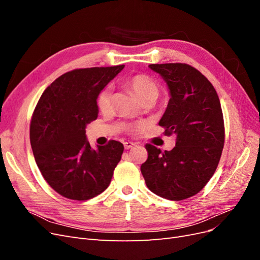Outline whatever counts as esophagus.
<instances>
[{
	"label": "esophagus",
	"mask_w": 260,
	"mask_h": 260,
	"mask_svg": "<svg viewBox=\"0 0 260 260\" xmlns=\"http://www.w3.org/2000/svg\"><path fill=\"white\" fill-rule=\"evenodd\" d=\"M123 146H124L125 149H129V148L135 146V143H132V142H124V143H123Z\"/></svg>",
	"instance_id": "esophagus-1"
}]
</instances>
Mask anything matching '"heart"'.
Masks as SVG:
<instances>
[{
  "instance_id": "b5f03b06",
  "label": "heart",
  "mask_w": 260,
  "mask_h": 260,
  "mask_svg": "<svg viewBox=\"0 0 260 260\" xmlns=\"http://www.w3.org/2000/svg\"><path fill=\"white\" fill-rule=\"evenodd\" d=\"M125 85L130 88L133 92H135L136 96L140 102L145 101H152L155 102L159 95V86L156 83L154 79L147 75H136L128 78L125 80ZM112 98H113V89L112 86H105L102 89L98 96H96V106L99 111L102 113H105L109 111V108L112 106ZM140 128V125H133L130 128V130L135 131Z\"/></svg>"
}]
</instances>
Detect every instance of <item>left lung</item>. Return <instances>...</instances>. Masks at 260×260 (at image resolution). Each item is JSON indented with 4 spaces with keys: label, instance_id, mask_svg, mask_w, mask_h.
Here are the masks:
<instances>
[{
    "label": "left lung",
    "instance_id": "8db88e82",
    "mask_svg": "<svg viewBox=\"0 0 260 260\" xmlns=\"http://www.w3.org/2000/svg\"><path fill=\"white\" fill-rule=\"evenodd\" d=\"M166 81L170 100L159 120L176 146L161 152L146 144L141 166L146 186L156 195L181 201L198 194L215 174L224 144V123L218 94L198 69L181 62L148 66Z\"/></svg>",
    "mask_w": 260,
    "mask_h": 260
}]
</instances>
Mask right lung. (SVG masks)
<instances>
[{
	"label": "right lung",
	"mask_w": 260,
	"mask_h": 260,
	"mask_svg": "<svg viewBox=\"0 0 260 260\" xmlns=\"http://www.w3.org/2000/svg\"><path fill=\"white\" fill-rule=\"evenodd\" d=\"M124 65L75 69L45 89L31 118L30 143L46 182L61 196L88 201L104 192L120 161L122 143L92 149L85 127L99 114L96 96Z\"/></svg>",
	"instance_id": "add662e5"
}]
</instances>
